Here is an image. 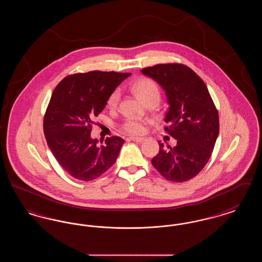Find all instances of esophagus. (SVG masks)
Wrapping results in <instances>:
<instances>
[{
    "mask_svg": "<svg viewBox=\"0 0 262 262\" xmlns=\"http://www.w3.org/2000/svg\"><path fill=\"white\" fill-rule=\"evenodd\" d=\"M129 140H133V141H136V142H143L145 140L144 137H128Z\"/></svg>",
    "mask_w": 262,
    "mask_h": 262,
    "instance_id": "34e87169",
    "label": "esophagus"
}]
</instances>
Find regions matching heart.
I'll list each match as a JSON object with an SVG mask.
<instances>
[{
	"instance_id": "heart-1",
	"label": "heart",
	"mask_w": 262,
	"mask_h": 262,
	"mask_svg": "<svg viewBox=\"0 0 262 262\" xmlns=\"http://www.w3.org/2000/svg\"><path fill=\"white\" fill-rule=\"evenodd\" d=\"M133 90L145 104L152 100L159 102L160 88L158 84L149 77H142L133 84ZM120 90L115 89L107 99V106L110 109H116L120 101ZM146 120L137 117H127L121 124V129L130 136H138L144 133Z\"/></svg>"
}]
</instances>
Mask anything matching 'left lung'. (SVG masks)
<instances>
[{
	"instance_id": "left-lung-1",
	"label": "left lung",
	"mask_w": 262,
	"mask_h": 262,
	"mask_svg": "<svg viewBox=\"0 0 262 262\" xmlns=\"http://www.w3.org/2000/svg\"><path fill=\"white\" fill-rule=\"evenodd\" d=\"M166 91L170 108L164 129L177 139L174 147L159 142L151 160L166 180L183 183L194 178L211 157L219 134V115L204 81L179 62L158 63L141 70Z\"/></svg>"
}]
</instances>
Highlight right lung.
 <instances>
[{
	"label": "right lung",
	"mask_w": 262,
	"mask_h": 262,
	"mask_svg": "<svg viewBox=\"0 0 262 262\" xmlns=\"http://www.w3.org/2000/svg\"><path fill=\"white\" fill-rule=\"evenodd\" d=\"M129 73L92 71L68 75L54 89L44 115L48 146L62 169L76 180L99 178L116 162L124 139L106 137L97 144L90 133L93 119Z\"/></svg>",
	"instance_id": "add662e5"
}]
</instances>
